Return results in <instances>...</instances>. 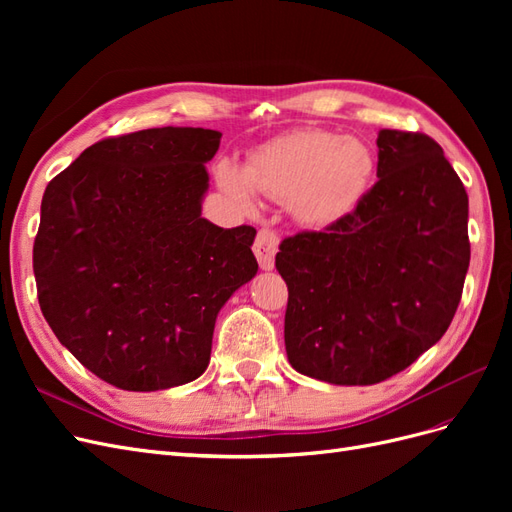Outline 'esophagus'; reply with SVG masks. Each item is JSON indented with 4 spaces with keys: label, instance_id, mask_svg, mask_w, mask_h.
<instances>
[{
    "label": "esophagus",
    "instance_id": "34e87169",
    "mask_svg": "<svg viewBox=\"0 0 512 512\" xmlns=\"http://www.w3.org/2000/svg\"><path fill=\"white\" fill-rule=\"evenodd\" d=\"M277 245H280V239H277L275 230H271V228H260L258 230L256 241H254V254L258 258L260 269H265V271L273 269Z\"/></svg>",
    "mask_w": 512,
    "mask_h": 512
}]
</instances>
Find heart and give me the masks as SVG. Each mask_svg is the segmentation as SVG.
Masks as SVG:
<instances>
[{
    "mask_svg": "<svg viewBox=\"0 0 512 512\" xmlns=\"http://www.w3.org/2000/svg\"><path fill=\"white\" fill-rule=\"evenodd\" d=\"M376 158L359 138L327 130H297L254 149L245 173L228 160L218 164L222 190L241 207L254 205V190L290 203L305 224L327 226L363 198Z\"/></svg>",
    "mask_w": 512,
    "mask_h": 512,
    "instance_id": "b5f03b06",
    "label": "heart"
}]
</instances>
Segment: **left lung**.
<instances>
[{
	"instance_id": "left-lung-1",
	"label": "left lung",
	"mask_w": 512,
	"mask_h": 512,
	"mask_svg": "<svg viewBox=\"0 0 512 512\" xmlns=\"http://www.w3.org/2000/svg\"><path fill=\"white\" fill-rule=\"evenodd\" d=\"M378 181L324 230L280 243L290 365L331 384H376L446 333L470 265L468 194L442 147L380 130Z\"/></svg>"
}]
</instances>
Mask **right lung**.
I'll return each instance as SVG.
<instances>
[{"label":"right lung","mask_w":512,"mask_h":512,"mask_svg":"<svg viewBox=\"0 0 512 512\" xmlns=\"http://www.w3.org/2000/svg\"><path fill=\"white\" fill-rule=\"evenodd\" d=\"M220 138L173 126L108 136L46 185L40 309L76 361L117 389L196 380L218 312L258 271L252 226L200 218Z\"/></svg>","instance_id":"right-lung-1"}]
</instances>
